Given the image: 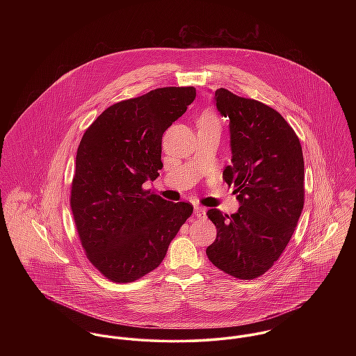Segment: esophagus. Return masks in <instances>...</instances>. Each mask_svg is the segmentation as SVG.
Returning a JSON list of instances; mask_svg holds the SVG:
<instances>
[{
    "label": "esophagus",
    "mask_w": 356,
    "mask_h": 356,
    "mask_svg": "<svg viewBox=\"0 0 356 356\" xmlns=\"http://www.w3.org/2000/svg\"><path fill=\"white\" fill-rule=\"evenodd\" d=\"M195 215H196L197 218H205V208L200 207V205L195 207Z\"/></svg>",
    "instance_id": "obj_1"
}]
</instances>
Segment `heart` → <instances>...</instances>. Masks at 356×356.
Wrapping results in <instances>:
<instances>
[{"label": "heart", "mask_w": 356, "mask_h": 356, "mask_svg": "<svg viewBox=\"0 0 356 356\" xmlns=\"http://www.w3.org/2000/svg\"><path fill=\"white\" fill-rule=\"evenodd\" d=\"M199 124L202 126H215L219 127V120L212 112H204L199 119Z\"/></svg>", "instance_id": "obj_1"}]
</instances>
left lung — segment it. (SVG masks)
<instances>
[{
  "instance_id": "obj_1",
  "label": "left lung",
  "mask_w": 356,
  "mask_h": 356,
  "mask_svg": "<svg viewBox=\"0 0 356 356\" xmlns=\"http://www.w3.org/2000/svg\"><path fill=\"white\" fill-rule=\"evenodd\" d=\"M213 100L229 118L232 164L223 179L234 185L240 208L232 215L208 209L216 238L205 252L226 274L254 280L278 260L300 218L303 151L293 129L268 105L222 88Z\"/></svg>"
}]
</instances>
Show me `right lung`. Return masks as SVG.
<instances>
[{
    "instance_id": "obj_1",
    "label": "right lung",
    "mask_w": 356,
    "mask_h": 356,
    "mask_svg": "<svg viewBox=\"0 0 356 356\" xmlns=\"http://www.w3.org/2000/svg\"><path fill=\"white\" fill-rule=\"evenodd\" d=\"M196 89L161 88L106 108L78 147L71 189L76 230L92 264L113 282L154 270L193 212L149 191L161 170L163 133L181 118Z\"/></svg>"
}]
</instances>
